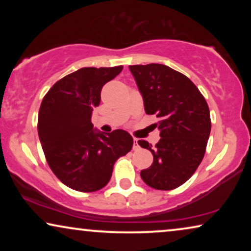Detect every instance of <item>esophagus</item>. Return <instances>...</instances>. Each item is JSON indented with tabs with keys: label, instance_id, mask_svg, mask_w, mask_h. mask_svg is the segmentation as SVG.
Wrapping results in <instances>:
<instances>
[{
	"label": "esophagus",
	"instance_id": "obj_1",
	"mask_svg": "<svg viewBox=\"0 0 251 251\" xmlns=\"http://www.w3.org/2000/svg\"><path fill=\"white\" fill-rule=\"evenodd\" d=\"M132 149L135 150V151H137V150H139V144H138V139H133V146H132Z\"/></svg>",
	"mask_w": 251,
	"mask_h": 251
}]
</instances>
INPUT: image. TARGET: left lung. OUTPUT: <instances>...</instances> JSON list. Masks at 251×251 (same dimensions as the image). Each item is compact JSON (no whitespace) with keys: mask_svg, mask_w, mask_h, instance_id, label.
Wrapping results in <instances>:
<instances>
[{"mask_svg":"<svg viewBox=\"0 0 251 251\" xmlns=\"http://www.w3.org/2000/svg\"><path fill=\"white\" fill-rule=\"evenodd\" d=\"M144 99L145 112L156 115L160 140H138L153 154L140 171L149 186L170 191L187 181L200 166L211 130L210 112L200 90L187 76L161 64L129 66Z\"/></svg>","mask_w":251,"mask_h":251,"instance_id":"8db88e82","label":"left lung"}]
</instances>
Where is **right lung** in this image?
Here are the masks:
<instances>
[{
  "label": "right lung",
  "instance_id": "obj_1",
  "mask_svg": "<svg viewBox=\"0 0 251 251\" xmlns=\"http://www.w3.org/2000/svg\"><path fill=\"white\" fill-rule=\"evenodd\" d=\"M122 68H80L57 81L41 102L37 130L44 155L72 190L88 193L106 186L116 160L132 149L129 132L118 129L105 135L91 123L102 87Z\"/></svg>",
  "mask_w": 251,
  "mask_h": 251
}]
</instances>
